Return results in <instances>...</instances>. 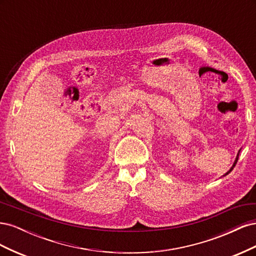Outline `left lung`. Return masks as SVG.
I'll use <instances>...</instances> for the list:
<instances>
[{
  "mask_svg": "<svg viewBox=\"0 0 256 256\" xmlns=\"http://www.w3.org/2000/svg\"><path fill=\"white\" fill-rule=\"evenodd\" d=\"M240 150H239V152H238V154H237V156H236V159H235V161H234V164H233V166H232V168L228 170V171L226 173V174H224L223 176H226L228 173H230L232 172V170H233L234 168V166H236V164H237V161H238V157H239V154H240Z\"/></svg>",
  "mask_w": 256,
  "mask_h": 256,
  "instance_id": "left-lung-1",
  "label": "left lung"
}]
</instances>
